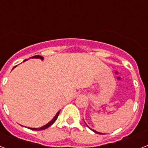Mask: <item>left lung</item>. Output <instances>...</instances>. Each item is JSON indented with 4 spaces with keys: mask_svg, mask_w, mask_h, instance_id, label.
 <instances>
[{
    "mask_svg": "<svg viewBox=\"0 0 148 148\" xmlns=\"http://www.w3.org/2000/svg\"><path fill=\"white\" fill-rule=\"evenodd\" d=\"M85 124H86V123H85ZM86 125H87V126L88 127H89V126H88V125H87V124H86ZM89 128H90V130H92V131H93V132H95V133H99V134H103V133H99V132H97V131H96V130H92V129H91V128H90V127H89Z\"/></svg>",
    "mask_w": 148,
    "mask_h": 148,
    "instance_id": "1",
    "label": "left lung"
}]
</instances>
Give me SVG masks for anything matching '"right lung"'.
Listing matches in <instances>:
<instances>
[{
  "instance_id": "add662e5",
  "label": "right lung",
  "mask_w": 148,
  "mask_h": 148,
  "mask_svg": "<svg viewBox=\"0 0 148 148\" xmlns=\"http://www.w3.org/2000/svg\"><path fill=\"white\" fill-rule=\"evenodd\" d=\"M39 58V59H40V60H41V61H43V60H44V57H42V56H32V57H31V58ZM27 60H28V59L24 60V61H23V62H24V61H27ZM15 67H16V66H14V67H13V69H14V68H15ZM13 69H12V70H13ZM59 113H60V111H58V113H56V116H55L54 117H53V119L51 120L50 121H49V122H48L47 124V125H44V126H43V127H39V128H32V127H28V128H29V129H31V130H45V129H47V128H48V127H50L51 125H53V123H54L55 121H56V120L57 119V118H58V115H59Z\"/></svg>"
}]
</instances>
